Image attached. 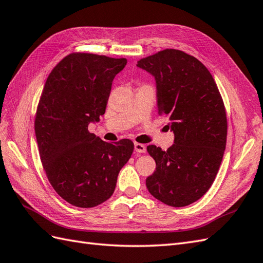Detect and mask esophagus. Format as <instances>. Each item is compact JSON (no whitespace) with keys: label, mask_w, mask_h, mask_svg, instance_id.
I'll return each mask as SVG.
<instances>
[{"label":"esophagus","mask_w":263,"mask_h":263,"mask_svg":"<svg viewBox=\"0 0 263 263\" xmlns=\"http://www.w3.org/2000/svg\"><path fill=\"white\" fill-rule=\"evenodd\" d=\"M134 150H136V152H139V153H144L146 151V147L142 143L136 142V143H134Z\"/></svg>","instance_id":"esophagus-1"}]
</instances>
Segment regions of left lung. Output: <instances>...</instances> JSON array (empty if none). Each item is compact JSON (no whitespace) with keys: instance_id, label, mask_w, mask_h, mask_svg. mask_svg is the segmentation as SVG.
<instances>
[{"instance_id":"left-lung-1","label":"left lung","mask_w":263,"mask_h":263,"mask_svg":"<svg viewBox=\"0 0 263 263\" xmlns=\"http://www.w3.org/2000/svg\"><path fill=\"white\" fill-rule=\"evenodd\" d=\"M139 67L157 81L158 113L171 121L174 144L146 150L157 163L147 190L170 206H185L203 197L217 177L227 144L223 100L211 73L197 58L165 49L140 59Z\"/></svg>"}]
</instances>
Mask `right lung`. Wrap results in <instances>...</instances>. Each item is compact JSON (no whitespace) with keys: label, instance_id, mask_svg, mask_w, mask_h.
Instances as JSON below:
<instances>
[{"label":"right lung","instance_id":"add662e5","mask_svg":"<svg viewBox=\"0 0 263 263\" xmlns=\"http://www.w3.org/2000/svg\"><path fill=\"white\" fill-rule=\"evenodd\" d=\"M125 64V58L73 52L46 79L34 121L40 158L53 189L72 205L109 199L132 156L131 140L109 143L87 129L104 114L112 81Z\"/></svg>","mask_w":263,"mask_h":263}]
</instances>
